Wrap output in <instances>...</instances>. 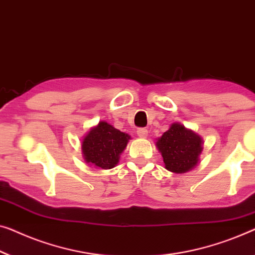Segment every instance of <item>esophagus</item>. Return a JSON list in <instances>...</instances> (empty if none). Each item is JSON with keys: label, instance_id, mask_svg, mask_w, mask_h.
Wrapping results in <instances>:
<instances>
[{"label": "esophagus", "instance_id": "esophagus-1", "mask_svg": "<svg viewBox=\"0 0 255 255\" xmlns=\"http://www.w3.org/2000/svg\"><path fill=\"white\" fill-rule=\"evenodd\" d=\"M137 135L139 136V137H146V136H147V129L138 128L137 129Z\"/></svg>", "mask_w": 255, "mask_h": 255}]
</instances>
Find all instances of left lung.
Segmentation results:
<instances>
[{
	"instance_id": "obj_1",
	"label": "left lung",
	"mask_w": 255,
	"mask_h": 255,
	"mask_svg": "<svg viewBox=\"0 0 255 255\" xmlns=\"http://www.w3.org/2000/svg\"><path fill=\"white\" fill-rule=\"evenodd\" d=\"M165 168L182 174L195 168L203 151V138L181 124H173L155 142Z\"/></svg>"
}]
</instances>
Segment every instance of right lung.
I'll list each match as a JSON object with an SVG mask.
<instances>
[{"label":"right lung","instance_id":"1","mask_svg":"<svg viewBox=\"0 0 255 255\" xmlns=\"http://www.w3.org/2000/svg\"><path fill=\"white\" fill-rule=\"evenodd\" d=\"M130 136L116 129L105 121H100L87 132L81 149L86 162L102 169L113 168L119 162L120 154L126 149Z\"/></svg>","mask_w":255,"mask_h":255}]
</instances>
